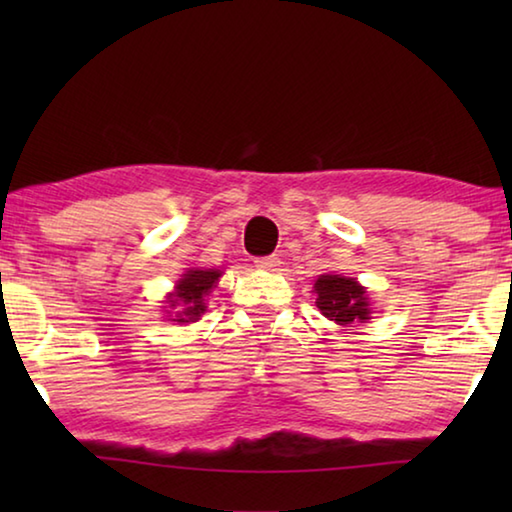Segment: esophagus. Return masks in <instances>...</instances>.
<instances>
[{
  "label": "esophagus",
  "mask_w": 512,
  "mask_h": 512,
  "mask_svg": "<svg viewBox=\"0 0 512 512\" xmlns=\"http://www.w3.org/2000/svg\"><path fill=\"white\" fill-rule=\"evenodd\" d=\"M255 266L262 268V271H277V266H280V257H275V255L259 257V259H255Z\"/></svg>",
  "instance_id": "1"
}]
</instances>
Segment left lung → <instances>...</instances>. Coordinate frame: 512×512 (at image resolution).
Segmentation results:
<instances>
[{"label":"left lung","mask_w":512,"mask_h":512,"mask_svg":"<svg viewBox=\"0 0 512 512\" xmlns=\"http://www.w3.org/2000/svg\"><path fill=\"white\" fill-rule=\"evenodd\" d=\"M316 307L336 325L352 327L370 318V300L366 287L343 275H320L314 284Z\"/></svg>","instance_id":"8db88e82"}]
</instances>
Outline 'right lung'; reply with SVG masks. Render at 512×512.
<instances>
[{
    "label": "right lung",
    "mask_w": 512,
    "mask_h": 512,
    "mask_svg": "<svg viewBox=\"0 0 512 512\" xmlns=\"http://www.w3.org/2000/svg\"><path fill=\"white\" fill-rule=\"evenodd\" d=\"M219 277L221 271H214V268H189L187 273L180 275L176 291L167 296L169 309H176L167 311L171 316L169 320H173V323H196L207 311L205 298L210 296Z\"/></svg>",
    "instance_id": "right-lung-1"
}]
</instances>
